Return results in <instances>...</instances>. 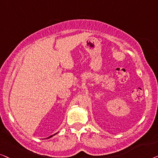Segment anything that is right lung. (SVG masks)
<instances>
[{
	"label": "right lung",
	"instance_id": "obj_1",
	"mask_svg": "<svg viewBox=\"0 0 158 158\" xmlns=\"http://www.w3.org/2000/svg\"><path fill=\"white\" fill-rule=\"evenodd\" d=\"M57 132V133H58ZM57 133H55V134H54V135H51V136H49V137H46V139H49V138H51V137H52L53 136H54V135H56L57 134Z\"/></svg>",
	"mask_w": 158,
	"mask_h": 158
}]
</instances>
